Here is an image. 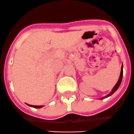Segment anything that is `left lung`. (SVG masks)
Instances as JSON below:
<instances>
[{"instance_id": "obj_1", "label": "left lung", "mask_w": 134, "mask_h": 134, "mask_svg": "<svg viewBox=\"0 0 134 134\" xmlns=\"http://www.w3.org/2000/svg\"><path fill=\"white\" fill-rule=\"evenodd\" d=\"M122 77H123V64H122V65H121V72H120V77H119V79H118V82H117V83L115 84V86L113 87V89H112L111 91V92L109 93V94H108V95L105 96V97H102V98H100L99 99H103L104 98H107V97H109V96H111L112 94H114V93H115V91L118 90V89L119 88V87H120V84H121V81H122Z\"/></svg>"}]
</instances>
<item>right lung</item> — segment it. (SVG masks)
<instances>
[{"mask_svg": "<svg viewBox=\"0 0 134 134\" xmlns=\"http://www.w3.org/2000/svg\"><path fill=\"white\" fill-rule=\"evenodd\" d=\"M26 105L30 106V107H32V108H41L43 107V105H31L27 104V103H26Z\"/></svg>", "mask_w": 134, "mask_h": 134, "instance_id": "right-lung-1", "label": "right lung"}]
</instances>
